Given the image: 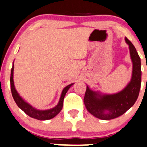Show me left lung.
Segmentation results:
<instances>
[{"label":"left lung","mask_w":147,"mask_h":147,"mask_svg":"<svg viewBox=\"0 0 147 147\" xmlns=\"http://www.w3.org/2000/svg\"><path fill=\"white\" fill-rule=\"evenodd\" d=\"M125 40L129 45L133 61V75L130 83L119 93L105 96L86 87L84 103L92 115L102 120H111L121 116L133 107L139 96L142 80L141 61L133 43L127 38Z\"/></svg>","instance_id":"1"}]
</instances>
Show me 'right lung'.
I'll use <instances>...</instances> for the list:
<instances>
[{
	"instance_id": "right-lung-1",
	"label": "right lung",
	"mask_w": 147,
	"mask_h": 147,
	"mask_svg": "<svg viewBox=\"0 0 147 147\" xmlns=\"http://www.w3.org/2000/svg\"><path fill=\"white\" fill-rule=\"evenodd\" d=\"M13 71H14V64L12 65V70H11V75H10V87H11V91H12V97H13L14 101L17 103V106L20 108L21 109L24 111L27 115L29 117H32V118L38 119L40 121H45V120H49L54 118L55 116L57 115L59 112H61L63 106V100L65 97L66 93L68 91L70 87L72 86V84L68 85L63 90L62 94H61L60 100H59V104L56 106L54 108H52L51 109H48V110H38V109L33 108L32 106L26 102L25 101L22 99V98L19 96L17 91L15 90L14 85L13 81Z\"/></svg>"
}]
</instances>
